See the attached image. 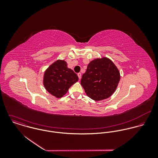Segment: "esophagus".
I'll list each match as a JSON object with an SVG mask.
<instances>
[{"label":"esophagus","instance_id":"1","mask_svg":"<svg viewBox=\"0 0 158 158\" xmlns=\"http://www.w3.org/2000/svg\"><path fill=\"white\" fill-rule=\"evenodd\" d=\"M77 75H78V77L79 79H80V78H81V73L80 72V73H78Z\"/></svg>","mask_w":158,"mask_h":158}]
</instances>
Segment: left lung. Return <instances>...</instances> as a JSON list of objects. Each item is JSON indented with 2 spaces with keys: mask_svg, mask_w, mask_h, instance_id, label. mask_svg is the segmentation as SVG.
Listing matches in <instances>:
<instances>
[{
  "mask_svg": "<svg viewBox=\"0 0 158 158\" xmlns=\"http://www.w3.org/2000/svg\"><path fill=\"white\" fill-rule=\"evenodd\" d=\"M120 78L118 69L106 57L97 58L89 63L83 74L81 85L86 95L95 101L105 100L116 90Z\"/></svg>",
  "mask_w": 158,
  "mask_h": 158,
  "instance_id": "1",
  "label": "left lung"
}]
</instances>
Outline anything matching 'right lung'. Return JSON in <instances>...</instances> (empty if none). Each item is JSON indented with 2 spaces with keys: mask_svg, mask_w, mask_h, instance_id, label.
<instances>
[{
  "mask_svg": "<svg viewBox=\"0 0 158 158\" xmlns=\"http://www.w3.org/2000/svg\"><path fill=\"white\" fill-rule=\"evenodd\" d=\"M78 80L77 75L68 68L64 60H58L46 69L43 84L45 89L56 98H61Z\"/></svg>",
  "mask_w": 158,
  "mask_h": 158,
  "instance_id": "right-lung-1",
  "label": "right lung"
}]
</instances>
